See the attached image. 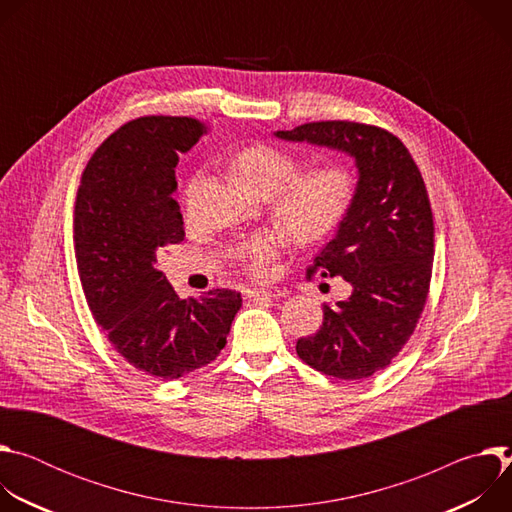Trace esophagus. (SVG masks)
Instances as JSON below:
<instances>
[{"label":"esophagus","instance_id":"esophagus-1","mask_svg":"<svg viewBox=\"0 0 512 512\" xmlns=\"http://www.w3.org/2000/svg\"><path fill=\"white\" fill-rule=\"evenodd\" d=\"M247 296L251 300H279L285 296V291L279 287H253L247 291Z\"/></svg>","mask_w":512,"mask_h":512}]
</instances>
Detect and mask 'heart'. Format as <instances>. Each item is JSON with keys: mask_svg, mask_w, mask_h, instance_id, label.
<instances>
[{"mask_svg": "<svg viewBox=\"0 0 512 512\" xmlns=\"http://www.w3.org/2000/svg\"><path fill=\"white\" fill-rule=\"evenodd\" d=\"M241 178L259 194H275L277 212L283 223L304 239H316L330 233L352 206L356 196V176L344 164H324L304 174L298 158L269 143H255L235 158ZM196 182L190 184L188 196ZM285 237L275 231H263L235 241L229 257L247 273L265 277L271 259L283 247Z\"/></svg>", "mask_w": 512, "mask_h": 512, "instance_id": "obj_1", "label": "heart"}]
</instances>
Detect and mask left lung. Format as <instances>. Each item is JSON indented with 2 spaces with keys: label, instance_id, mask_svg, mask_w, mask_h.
<instances>
[{
  "label": "left lung",
  "instance_id": "1",
  "mask_svg": "<svg viewBox=\"0 0 512 512\" xmlns=\"http://www.w3.org/2000/svg\"><path fill=\"white\" fill-rule=\"evenodd\" d=\"M279 139L346 152L358 168L356 196L336 237L306 275L344 277L352 294L324 306L320 330L296 344L312 369L360 381L389 367L425 308L433 265V212L409 150L391 131L356 121H312Z\"/></svg>",
  "mask_w": 512,
  "mask_h": 512
}]
</instances>
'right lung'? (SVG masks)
Returning a JSON list of instances; mask_svg holds the SVG:
<instances>
[{"label":"right lung","instance_id":"add662e5","mask_svg":"<svg viewBox=\"0 0 512 512\" xmlns=\"http://www.w3.org/2000/svg\"><path fill=\"white\" fill-rule=\"evenodd\" d=\"M202 133L194 117L121 125L91 156L75 202V255L93 318L131 367L162 381L212 362L243 304L235 289L180 300L156 269V253L184 241L174 168Z\"/></svg>","mask_w":512,"mask_h":512}]
</instances>
